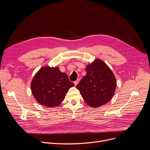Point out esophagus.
Instances as JSON below:
<instances>
[{"label":"esophagus","instance_id":"34e87169","mask_svg":"<svg viewBox=\"0 0 150 150\" xmlns=\"http://www.w3.org/2000/svg\"><path fill=\"white\" fill-rule=\"evenodd\" d=\"M79 79H78L77 80H76V81L74 82V84H75V86H76V85H77V84L79 83Z\"/></svg>","mask_w":150,"mask_h":150}]
</instances>
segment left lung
Segmentation results:
<instances>
[{"label": "left lung", "mask_w": 150, "mask_h": 150, "mask_svg": "<svg viewBox=\"0 0 150 150\" xmlns=\"http://www.w3.org/2000/svg\"><path fill=\"white\" fill-rule=\"evenodd\" d=\"M86 72L76 88L86 103L97 108L109 102L113 96L116 78L110 68L99 59L87 66Z\"/></svg>", "instance_id": "obj_1"}]
</instances>
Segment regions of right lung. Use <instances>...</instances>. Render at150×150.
Here are the masks:
<instances>
[{
    "instance_id": "right-lung-1",
    "label": "right lung",
    "mask_w": 150,
    "mask_h": 150,
    "mask_svg": "<svg viewBox=\"0 0 150 150\" xmlns=\"http://www.w3.org/2000/svg\"><path fill=\"white\" fill-rule=\"evenodd\" d=\"M74 86L67 74L57 67L41 68L34 75L31 88L35 99L48 108L59 105L65 99L69 89Z\"/></svg>"
}]
</instances>
